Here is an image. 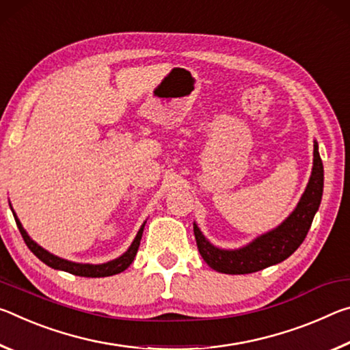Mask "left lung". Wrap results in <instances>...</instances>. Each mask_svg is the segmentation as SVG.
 <instances>
[{
  "mask_svg": "<svg viewBox=\"0 0 350 350\" xmlns=\"http://www.w3.org/2000/svg\"><path fill=\"white\" fill-rule=\"evenodd\" d=\"M324 187V167L318 152V142L313 148V169L310 180L299 203L287 219L270 232L262 234L253 242L239 250L217 248L200 231L193 223L197 246L203 260L213 270L225 274H248L263 268L276 265L290 257L304 242L313 217L321 204Z\"/></svg>",
  "mask_w": 350,
  "mask_h": 350,
  "instance_id": "1",
  "label": "left lung"
}]
</instances>
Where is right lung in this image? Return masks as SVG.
I'll use <instances>...</instances> for the list:
<instances>
[{
  "instance_id": "right-lung-1",
  "label": "right lung",
  "mask_w": 350,
  "mask_h": 350,
  "mask_svg": "<svg viewBox=\"0 0 350 350\" xmlns=\"http://www.w3.org/2000/svg\"><path fill=\"white\" fill-rule=\"evenodd\" d=\"M14 217H15L16 226H18L20 232H21V237H23V240H25V243L27 245V248H29L40 260L46 263L48 267L54 268V270H62V271L76 274V276H83V278H105V276H113V274H118V273H122L124 270H127V268L130 267V263L135 260V256H136L137 248H139V243H141L142 231H144V225H146L144 223V225L139 228V231H137L133 243L130 245V248L125 251L121 257H118V259L110 260L107 263H100V265H91V263H76V262L62 259V257L51 254L49 251L42 248V246L33 242V240L27 236V232L25 231V228H23L20 220L16 219L15 213H14Z\"/></svg>"
}]
</instances>
